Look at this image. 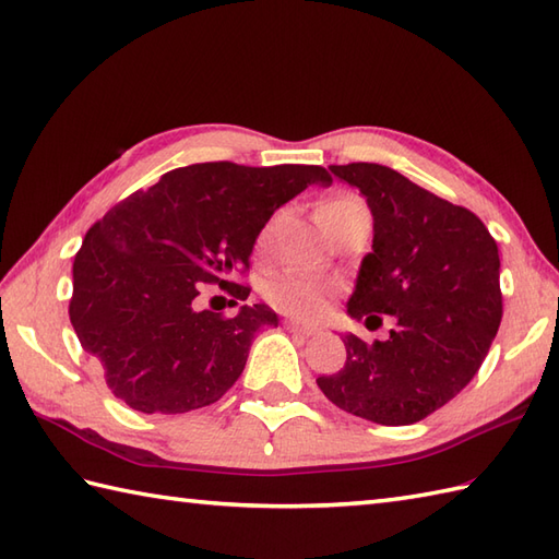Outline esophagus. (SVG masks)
Segmentation results:
<instances>
[{
	"mask_svg": "<svg viewBox=\"0 0 559 559\" xmlns=\"http://www.w3.org/2000/svg\"><path fill=\"white\" fill-rule=\"evenodd\" d=\"M286 326H288V331H293V334L305 336V338H310V336H317V334H319V329L305 326V324H300V322H295V319H290V322H286Z\"/></svg>",
	"mask_w": 559,
	"mask_h": 559,
	"instance_id": "esophagus-1",
	"label": "esophagus"
}]
</instances>
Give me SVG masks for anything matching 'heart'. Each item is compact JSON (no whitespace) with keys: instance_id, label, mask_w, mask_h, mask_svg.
I'll return each instance as SVG.
<instances>
[{"instance_id":"heart-1","label":"heart","mask_w":559,"mask_h":559,"mask_svg":"<svg viewBox=\"0 0 559 559\" xmlns=\"http://www.w3.org/2000/svg\"><path fill=\"white\" fill-rule=\"evenodd\" d=\"M355 209H362V201L358 197L341 194L324 201V204L317 209V218L324 228L329 221H334L343 216V213ZM331 293H334V283L331 281L314 276V273L288 271L269 283L266 298L283 314H290L295 319H319L326 312Z\"/></svg>"}]
</instances>
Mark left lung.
Returning <instances> with one entry per match:
<instances>
[{"instance_id":"left-lung-1","label":"left lung","mask_w":559,"mask_h":559,"mask_svg":"<svg viewBox=\"0 0 559 559\" xmlns=\"http://www.w3.org/2000/svg\"><path fill=\"white\" fill-rule=\"evenodd\" d=\"M365 197L372 252L346 312L367 329L394 319L386 341L343 336L346 365L319 377L324 396L377 425H413L476 377L502 322L500 254L483 221L377 163L329 165Z\"/></svg>"}]
</instances>
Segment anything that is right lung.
<instances>
[{
    "label": "right lung",
    "mask_w": 559,
    "mask_h": 559,
    "mask_svg": "<svg viewBox=\"0 0 559 559\" xmlns=\"http://www.w3.org/2000/svg\"><path fill=\"white\" fill-rule=\"evenodd\" d=\"M310 185L331 177L319 165L194 163L93 225L74 259L69 319L117 399L141 413H187L237 382L254 336L278 314L259 302L225 319L194 300L204 283L247 300L230 278L249 266L273 211Z\"/></svg>",
    "instance_id": "obj_1"
}]
</instances>
